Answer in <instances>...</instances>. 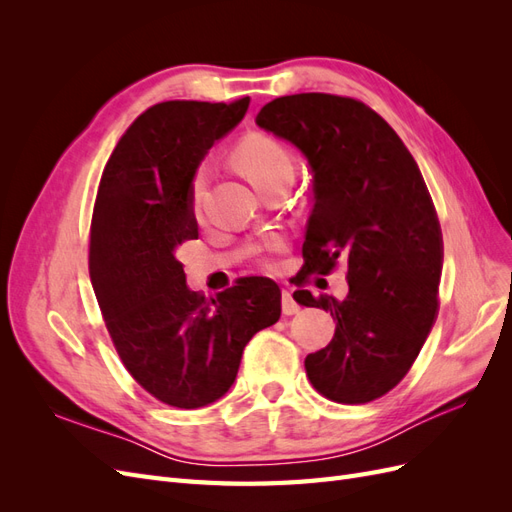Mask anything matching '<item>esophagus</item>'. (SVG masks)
I'll return each instance as SVG.
<instances>
[{
    "label": "esophagus",
    "instance_id": "esophagus-1",
    "mask_svg": "<svg viewBox=\"0 0 512 512\" xmlns=\"http://www.w3.org/2000/svg\"><path fill=\"white\" fill-rule=\"evenodd\" d=\"M282 312L286 316H292V314L299 312V305H297V301L292 299V292L290 290H282Z\"/></svg>",
    "mask_w": 512,
    "mask_h": 512
}]
</instances>
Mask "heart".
Instances as JSON below:
<instances>
[{"label":"heart","instance_id":"b5f03b06","mask_svg":"<svg viewBox=\"0 0 512 512\" xmlns=\"http://www.w3.org/2000/svg\"><path fill=\"white\" fill-rule=\"evenodd\" d=\"M237 160L243 168V173L247 175V179H250L254 185H258L269 175L277 173L280 168L292 166V158L286 151V147L273 141V138H269V136H262V134L245 138V141L237 149ZM209 177H211L209 162L198 164L192 173L190 188H188V207H190L192 215H200V211H203V200H205Z\"/></svg>","mask_w":512,"mask_h":512}]
</instances>
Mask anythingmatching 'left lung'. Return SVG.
Here are the masks:
<instances>
[{
  "instance_id": "obj_1",
  "label": "left lung",
  "mask_w": 512,
  "mask_h": 512,
  "mask_svg": "<svg viewBox=\"0 0 512 512\" xmlns=\"http://www.w3.org/2000/svg\"><path fill=\"white\" fill-rule=\"evenodd\" d=\"M256 123L312 168L299 284L348 262L344 301L292 294L335 320L331 344L307 354V378L337 404H367L404 380L436 322L444 260L436 207L412 153L361 100L282 96L260 108Z\"/></svg>"
}]
</instances>
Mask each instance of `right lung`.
Here are the masks:
<instances>
[{
    "label": "right lung",
    "instance_id": "obj_1",
    "mask_svg": "<svg viewBox=\"0 0 512 512\" xmlns=\"http://www.w3.org/2000/svg\"><path fill=\"white\" fill-rule=\"evenodd\" d=\"M247 106L245 96L147 108L108 158L91 218L89 277L119 359L149 395L181 410L220 399L247 342L282 314V290L269 277H241L207 299L185 284L175 256L198 239L192 173Z\"/></svg>",
    "mask_w": 512,
    "mask_h": 512
}]
</instances>
